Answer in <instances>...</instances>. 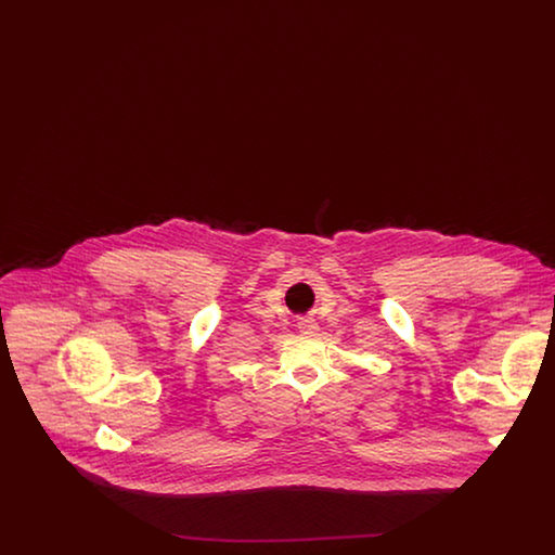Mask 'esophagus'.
I'll return each mask as SVG.
<instances>
[{
    "label": "esophagus",
    "instance_id": "esophagus-1",
    "mask_svg": "<svg viewBox=\"0 0 555 555\" xmlns=\"http://www.w3.org/2000/svg\"><path fill=\"white\" fill-rule=\"evenodd\" d=\"M297 328H299L304 335H317L318 333L317 322H314L312 318H301V320L297 322Z\"/></svg>",
    "mask_w": 555,
    "mask_h": 555
}]
</instances>
